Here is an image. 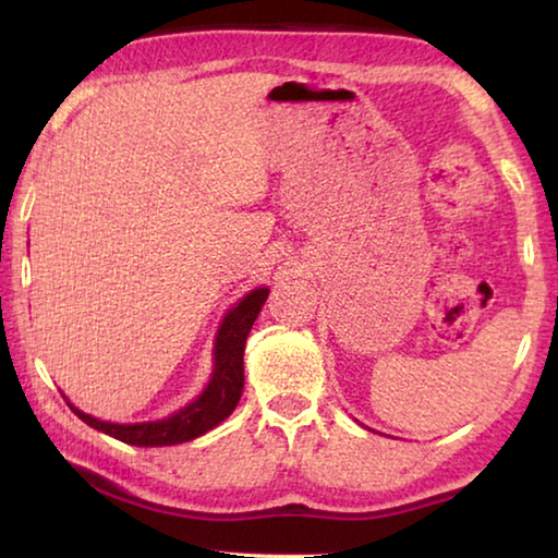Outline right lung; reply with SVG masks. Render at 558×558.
Here are the masks:
<instances>
[{
    "label": "right lung",
    "instance_id": "add662e5",
    "mask_svg": "<svg viewBox=\"0 0 558 558\" xmlns=\"http://www.w3.org/2000/svg\"><path fill=\"white\" fill-rule=\"evenodd\" d=\"M266 300L268 288H256L243 300L235 302V307L229 310V315L223 317V323L219 327V335H216L211 381L206 384V389L196 396L192 403L172 415H167L165 421L108 423L93 418V415L83 413L69 403L71 411L78 415L83 423H88L90 428L128 442V446H177V442H186L204 436L206 430L216 428L223 418H229L235 405H239L243 391L245 339H248L251 327L256 323L260 307L266 305Z\"/></svg>",
    "mask_w": 558,
    "mask_h": 558
}]
</instances>
